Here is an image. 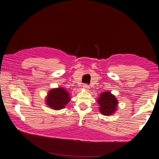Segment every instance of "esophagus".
<instances>
[{"label":"esophagus","instance_id":"esophagus-1","mask_svg":"<svg viewBox=\"0 0 159 159\" xmlns=\"http://www.w3.org/2000/svg\"><path fill=\"white\" fill-rule=\"evenodd\" d=\"M83 87L85 89H86V90H89V85H88V84H86V83L84 84V85H83Z\"/></svg>","mask_w":159,"mask_h":159}]
</instances>
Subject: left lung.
Masks as SVG:
<instances>
[{"mask_svg":"<svg viewBox=\"0 0 159 159\" xmlns=\"http://www.w3.org/2000/svg\"><path fill=\"white\" fill-rule=\"evenodd\" d=\"M98 102L99 105V111L102 115L110 116L117 110V100L110 92H103L100 94Z\"/></svg>","mask_w":159,"mask_h":159,"instance_id":"left-lung-1","label":"left lung"}]
</instances>
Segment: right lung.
Here are the masks:
<instances>
[{
    "instance_id": "right-lung-1",
    "label": "right lung",
    "mask_w": 159,
    "mask_h": 159,
    "mask_svg": "<svg viewBox=\"0 0 159 159\" xmlns=\"http://www.w3.org/2000/svg\"><path fill=\"white\" fill-rule=\"evenodd\" d=\"M70 98L69 93L63 88L54 89L49 91L46 98V104L54 110H60L65 107Z\"/></svg>"
}]
</instances>
